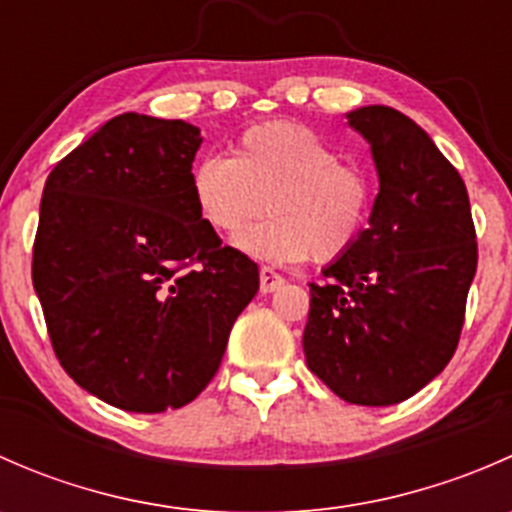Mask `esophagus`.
I'll return each mask as SVG.
<instances>
[{
  "instance_id": "1",
  "label": "esophagus",
  "mask_w": 512,
  "mask_h": 512,
  "mask_svg": "<svg viewBox=\"0 0 512 512\" xmlns=\"http://www.w3.org/2000/svg\"><path fill=\"white\" fill-rule=\"evenodd\" d=\"M285 285V277L277 275L272 267H262L260 270V292H275V289H280Z\"/></svg>"
}]
</instances>
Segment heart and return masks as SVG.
<instances>
[{"mask_svg":"<svg viewBox=\"0 0 512 512\" xmlns=\"http://www.w3.org/2000/svg\"><path fill=\"white\" fill-rule=\"evenodd\" d=\"M374 180L312 128L275 121L252 126L230 158L195 165L193 198L203 220L225 237L240 235L262 210L270 218L237 245L272 262H332L361 240L374 208Z\"/></svg>","mask_w":512,"mask_h":512,"instance_id":"1","label":"heart"}]
</instances>
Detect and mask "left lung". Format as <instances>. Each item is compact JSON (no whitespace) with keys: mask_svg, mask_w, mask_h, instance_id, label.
<instances>
[{"mask_svg":"<svg viewBox=\"0 0 512 512\" xmlns=\"http://www.w3.org/2000/svg\"><path fill=\"white\" fill-rule=\"evenodd\" d=\"M369 141L379 195L352 250L309 285L304 356L339 399L391 406L451 361L478 267L476 225L458 170L389 106L349 113Z\"/></svg>","mask_w":512,"mask_h":512,"instance_id":"left-lung-1","label":"left lung"}]
</instances>
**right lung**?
I'll return each instance as SVG.
<instances>
[{
    "label": "right lung",
    "mask_w": 512,
    "mask_h": 512,
    "mask_svg": "<svg viewBox=\"0 0 512 512\" xmlns=\"http://www.w3.org/2000/svg\"><path fill=\"white\" fill-rule=\"evenodd\" d=\"M200 143L185 121L123 113L46 178L32 257L46 332L66 374L116 409L190 404L260 289L195 205Z\"/></svg>",
    "instance_id": "right-lung-1"
}]
</instances>
